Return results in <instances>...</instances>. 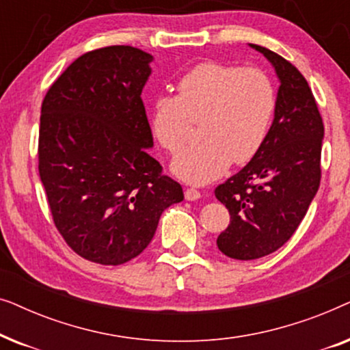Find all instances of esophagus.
<instances>
[{
    "label": "esophagus",
    "mask_w": 350,
    "mask_h": 350,
    "mask_svg": "<svg viewBox=\"0 0 350 350\" xmlns=\"http://www.w3.org/2000/svg\"><path fill=\"white\" fill-rule=\"evenodd\" d=\"M185 198L188 200H198V199H200V191L194 189V188H188L185 191Z\"/></svg>",
    "instance_id": "1"
}]
</instances>
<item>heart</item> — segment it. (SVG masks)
I'll use <instances>...</instances> for the list:
<instances>
[{
	"instance_id": "heart-1",
	"label": "heart",
	"mask_w": 350,
	"mask_h": 350,
	"mask_svg": "<svg viewBox=\"0 0 350 350\" xmlns=\"http://www.w3.org/2000/svg\"><path fill=\"white\" fill-rule=\"evenodd\" d=\"M275 89L256 68L204 62L181 76L176 95H159L151 129L169 152L185 145L191 122L200 142L175 156L170 169L189 185H207L226 174L231 161L250 162L266 142L275 113Z\"/></svg>"
}]
</instances>
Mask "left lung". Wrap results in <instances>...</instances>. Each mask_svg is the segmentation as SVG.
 I'll return each mask as SVG.
<instances>
[{
    "label": "left lung",
    "instance_id": "8db88e82",
    "mask_svg": "<svg viewBox=\"0 0 350 350\" xmlns=\"http://www.w3.org/2000/svg\"><path fill=\"white\" fill-rule=\"evenodd\" d=\"M250 47L269 60L280 85L260 152L215 189L231 215L217 245L242 261L279 250L298 229L319 191L323 140L322 116L304 76L275 52Z\"/></svg>",
    "mask_w": 350,
    "mask_h": 350
}]
</instances>
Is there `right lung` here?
<instances>
[{
  "label": "right lung",
  "mask_w": 350,
  "mask_h": 350,
  "mask_svg": "<svg viewBox=\"0 0 350 350\" xmlns=\"http://www.w3.org/2000/svg\"><path fill=\"white\" fill-rule=\"evenodd\" d=\"M152 55L109 46L76 59L41 107L40 176L52 218L73 252L118 266L140 255L183 189L150 154L142 90Z\"/></svg>",
  "instance_id": "1"
}]
</instances>
